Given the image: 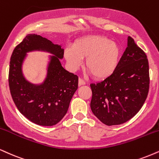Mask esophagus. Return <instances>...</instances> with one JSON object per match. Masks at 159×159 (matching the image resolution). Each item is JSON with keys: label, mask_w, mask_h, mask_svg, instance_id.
I'll return each instance as SVG.
<instances>
[{"label": "esophagus", "mask_w": 159, "mask_h": 159, "mask_svg": "<svg viewBox=\"0 0 159 159\" xmlns=\"http://www.w3.org/2000/svg\"><path fill=\"white\" fill-rule=\"evenodd\" d=\"M85 84H86V82L84 81L83 79H81V78H79V80H78V85L81 86V85H85Z\"/></svg>", "instance_id": "34e87169"}]
</instances>
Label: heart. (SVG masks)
I'll list each match as a JSON object with an SVG mask.
<instances>
[{
	"label": "heart",
	"mask_w": 159,
	"mask_h": 159,
	"mask_svg": "<svg viewBox=\"0 0 159 159\" xmlns=\"http://www.w3.org/2000/svg\"><path fill=\"white\" fill-rule=\"evenodd\" d=\"M121 48L116 42L101 35H89L74 42L72 48L64 50V58L72 70H78L86 58V66L93 77L104 80L117 69Z\"/></svg>",
	"instance_id": "obj_1"
}]
</instances>
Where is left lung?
Masks as SVG:
<instances>
[{
  "mask_svg": "<svg viewBox=\"0 0 159 159\" xmlns=\"http://www.w3.org/2000/svg\"><path fill=\"white\" fill-rule=\"evenodd\" d=\"M149 87L147 55L129 36L127 47L114 73L103 81L90 84L92 112L107 126L123 124L142 107Z\"/></svg>",
  "mask_w": 159,
  "mask_h": 159,
  "instance_id": "left-lung-1",
  "label": "left lung"
}]
</instances>
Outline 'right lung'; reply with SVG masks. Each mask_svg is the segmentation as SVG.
Instances as JSON below:
<instances>
[{"label": "right lung", "mask_w": 159, "mask_h": 159, "mask_svg": "<svg viewBox=\"0 0 159 159\" xmlns=\"http://www.w3.org/2000/svg\"><path fill=\"white\" fill-rule=\"evenodd\" d=\"M47 51L51 56L47 77L43 83L35 85L25 78L22 71L26 53ZM64 49L36 34L26 36L16 46L11 56L9 86L12 98L23 116L38 125L53 126L67 112L70 101L78 89V78L63 67L60 59Z\"/></svg>", "instance_id": "add662e5"}]
</instances>
